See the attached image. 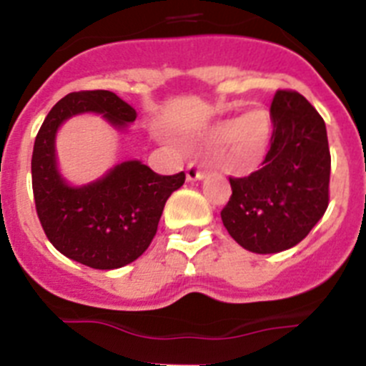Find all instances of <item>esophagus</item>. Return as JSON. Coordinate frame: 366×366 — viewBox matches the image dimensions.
Segmentation results:
<instances>
[{
  "label": "esophagus",
  "instance_id": "34e87169",
  "mask_svg": "<svg viewBox=\"0 0 366 366\" xmlns=\"http://www.w3.org/2000/svg\"><path fill=\"white\" fill-rule=\"evenodd\" d=\"M205 177V170L203 168H199L198 163H190L189 167H187V179L189 181H199Z\"/></svg>",
  "mask_w": 366,
  "mask_h": 366
}]
</instances>
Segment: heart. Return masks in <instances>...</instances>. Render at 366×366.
Masks as SVG:
<instances>
[{
    "instance_id": "1",
    "label": "heart",
    "mask_w": 366,
    "mask_h": 366,
    "mask_svg": "<svg viewBox=\"0 0 366 366\" xmlns=\"http://www.w3.org/2000/svg\"><path fill=\"white\" fill-rule=\"evenodd\" d=\"M271 115L264 108H251L240 117L225 119L212 124L205 132L207 139L212 143H222L227 139L229 154H234L236 170H249L257 167L266 155L271 141Z\"/></svg>"
}]
</instances>
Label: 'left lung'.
Segmentation results:
<instances>
[{
    "label": "left lung",
    "instance_id": "obj_1",
    "mask_svg": "<svg viewBox=\"0 0 366 366\" xmlns=\"http://www.w3.org/2000/svg\"><path fill=\"white\" fill-rule=\"evenodd\" d=\"M273 135L260 170L229 177L232 194L222 222L247 251L280 253L302 242L330 202L328 135L300 93L279 89L271 102Z\"/></svg>",
    "mask_w": 366,
    "mask_h": 366
}]
</instances>
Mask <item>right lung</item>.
Wrapping results in <instances>:
<instances>
[{"label":"right lung","mask_w":366,"mask_h":366,"mask_svg":"<svg viewBox=\"0 0 366 366\" xmlns=\"http://www.w3.org/2000/svg\"><path fill=\"white\" fill-rule=\"evenodd\" d=\"M84 112L102 113L117 128L137 117L106 89L73 92L58 100L34 141L32 194L44 232L60 253L93 269H117L152 244L164 203L185 183V172L159 176L141 161H126L95 183L69 187L56 170L54 135L66 119Z\"/></svg>","instance_id":"right-lung-1"}]
</instances>
